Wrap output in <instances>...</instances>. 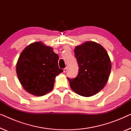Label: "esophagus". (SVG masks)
I'll list each match as a JSON object with an SVG mask.
<instances>
[{
    "label": "esophagus",
    "instance_id": "obj_1",
    "mask_svg": "<svg viewBox=\"0 0 131 131\" xmlns=\"http://www.w3.org/2000/svg\"><path fill=\"white\" fill-rule=\"evenodd\" d=\"M68 70V67H66V68H64V70H63V71H64V73H66V72H67V71Z\"/></svg>",
    "mask_w": 131,
    "mask_h": 131
}]
</instances>
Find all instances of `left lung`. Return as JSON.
<instances>
[{"label": "left lung", "instance_id": "1", "mask_svg": "<svg viewBox=\"0 0 131 131\" xmlns=\"http://www.w3.org/2000/svg\"><path fill=\"white\" fill-rule=\"evenodd\" d=\"M74 52L79 73L75 78H68L71 88L79 95H94L103 89L110 76L112 64L108 53L94 42L77 46Z\"/></svg>", "mask_w": 131, "mask_h": 131}]
</instances>
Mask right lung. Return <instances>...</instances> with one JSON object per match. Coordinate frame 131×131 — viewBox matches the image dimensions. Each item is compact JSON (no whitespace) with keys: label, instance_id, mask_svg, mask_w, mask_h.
Segmentation results:
<instances>
[{"label":"right lung","instance_id":"add662e5","mask_svg":"<svg viewBox=\"0 0 131 131\" xmlns=\"http://www.w3.org/2000/svg\"><path fill=\"white\" fill-rule=\"evenodd\" d=\"M58 59L52 48L40 42L27 46L16 66L18 78L25 90L36 96L52 90L55 77L63 71L58 67Z\"/></svg>","mask_w":131,"mask_h":131}]
</instances>
